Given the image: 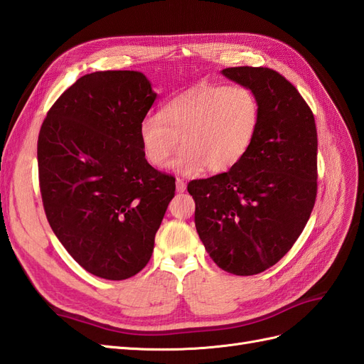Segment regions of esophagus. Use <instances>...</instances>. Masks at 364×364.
Here are the masks:
<instances>
[{
  "label": "esophagus",
  "instance_id": "34e87169",
  "mask_svg": "<svg viewBox=\"0 0 364 364\" xmlns=\"http://www.w3.org/2000/svg\"><path fill=\"white\" fill-rule=\"evenodd\" d=\"M185 190H186V183H185L181 178L176 179V191H178V193H183Z\"/></svg>",
  "mask_w": 364,
  "mask_h": 364
}]
</instances>
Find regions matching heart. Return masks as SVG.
<instances>
[{"label":"heart","mask_w":364,"mask_h":364,"mask_svg":"<svg viewBox=\"0 0 364 364\" xmlns=\"http://www.w3.org/2000/svg\"><path fill=\"white\" fill-rule=\"evenodd\" d=\"M259 126V103L246 86L200 85L165 103L139 124L142 155L155 168L225 173L245 158Z\"/></svg>","instance_id":"obj_1"}]
</instances>
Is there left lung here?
Wrapping results in <instances>:
<instances>
[{
    "label": "left lung",
    "instance_id": "1",
    "mask_svg": "<svg viewBox=\"0 0 364 364\" xmlns=\"http://www.w3.org/2000/svg\"><path fill=\"white\" fill-rule=\"evenodd\" d=\"M257 95L259 126L234 168L188 183L194 222L209 257L238 277L274 266L311 215L317 196V130L299 91L262 67L222 71Z\"/></svg>",
    "mask_w": 364,
    "mask_h": 364
}]
</instances>
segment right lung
Here are the masks:
<instances>
[{
	"mask_svg": "<svg viewBox=\"0 0 364 364\" xmlns=\"http://www.w3.org/2000/svg\"><path fill=\"white\" fill-rule=\"evenodd\" d=\"M156 94L138 71L80 77L47 112L38 138L43 211L63 247L95 277H135L174 197L171 174L146 161L139 124Z\"/></svg>",
	"mask_w": 364,
	"mask_h": 364,
	"instance_id": "right-lung-1",
	"label": "right lung"
}]
</instances>
